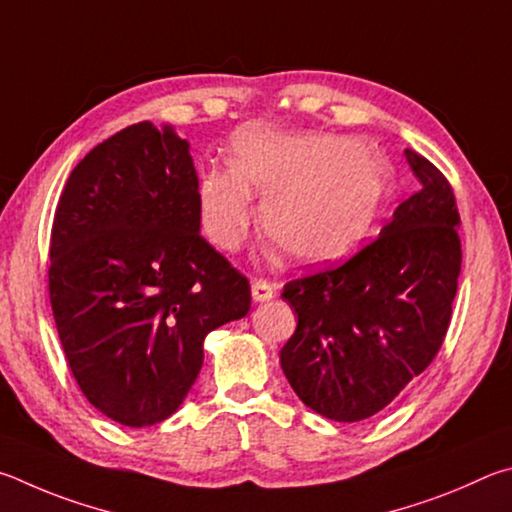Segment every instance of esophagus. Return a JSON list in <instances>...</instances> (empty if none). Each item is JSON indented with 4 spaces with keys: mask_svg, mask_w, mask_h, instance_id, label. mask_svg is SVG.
<instances>
[{
    "mask_svg": "<svg viewBox=\"0 0 512 512\" xmlns=\"http://www.w3.org/2000/svg\"><path fill=\"white\" fill-rule=\"evenodd\" d=\"M274 294H276V290L270 281H265V279L251 281V297H254L256 303L270 301V299H274Z\"/></svg>",
    "mask_w": 512,
    "mask_h": 512,
    "instance_id": "1",
    "label": "esophagus"
}]
</instances>
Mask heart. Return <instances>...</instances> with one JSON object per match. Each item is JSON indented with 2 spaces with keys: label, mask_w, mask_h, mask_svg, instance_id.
I'll return each instance as SVG.
<instances>
[{
  "label": "heart",
  "mask_w": 512,
  "mask_h": 512,
  "mask_svg": "<svg viewBox=\"0 0 512 512\" xmlns=\"http://www.w3.org/2000/svg\"><path fill=\"white\" fill-rule=\"evenodd\" d=\"M231 157L233 166L200 177L206 236L236 249L254 220V188L265 197V233L299 265L333 263L360 245L387 184L384 161L337 134L251 123L233 134Z\"/></svg>",
  "instance_id": "1"
}]
</instances>
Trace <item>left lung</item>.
Returning a JSON list of instances; mask_svg holds the SVG:
<instances>
[{
  "label": "left lung",
  "mask_w": 512,
  "mask_h": 512,
  "mask_svg": "<svg viewBox=\"0 0 512 512\" xmlns=\"http://www.w3.org/2000/svg\"><path fill=\"white\" fill-rule=\"evenodd\" d=\"M420 191L344 265L285 283L297 330L281 369L301 402L337 423L391 405L441 348L461 274L459 209L445 175L405 150Z\"/></svg>",
  "instance_id": "left-lung-1"
}]
</instances>
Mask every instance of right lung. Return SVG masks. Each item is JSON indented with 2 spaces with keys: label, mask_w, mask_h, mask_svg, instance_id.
Masks as SVG:
<instances>
[{
  "label": "right lung",
  "mask_w": 512,
  "mask_h": 512,
  "mask_svg": "<svg viewBox=\"0 0 512 512\" xmlns=\"http://www.w3.org/2000/svg\"><path fill=\"white\" fill-rule=\"evenodd\" d=\"M200 184L170 125L134 123L71 170L49 247V297L80 391L128 427L173 416L204 337L251 308L249 281L200 233Z\"/></svg>",
  "instance_id": "right-lung-1"
}]
</instances>
